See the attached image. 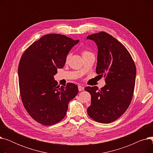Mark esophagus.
I'll return each instance as SVG.
<instances>
[{"label":"esophagus","mask_w":153,"mask_h":153,"mask_svg":"<svg viewBox=\"0 0 153 153\" xmlns=\"http://www.w3.org/2000/svg\"><path fill=\"white\" fill-rule=\"evenodd\" d=\"M78 89L79 91H82L84 90V87L83 86H81V85H79L78 86Z\"/></svg>","instance_id":"obj_1"}]
</instances>
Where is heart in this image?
Listing matches in <instances>:
<instances>
[{"label": "heart", "instance_id": "heart-1", "mask_svg": "<svg viewBox=\"0 0 153 153\" xmlns=\"http://www.w3.org/2000/svg\"><path fill=\"white\" fill-rule=\"evenodd\" d=\"M90 53H91L90 52L87 51H84L82 52V56L85 55V54H90ZM69 56H70V54H68V55L67 56V57H66V61H68V59H69Z\"/></svg>", "mask_w": 153, "mask_h": 153}]
</instances>
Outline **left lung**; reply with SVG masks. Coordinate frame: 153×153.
<instances>
[{
    "mask_svg": "<svg viewBox=\"0 0 153 153\" xmlns=\"http://www.w3.org/2000/svg\"><path fill=\"white\" fill-rule=\"evenodd\" d=\"M97 46L96 72L105 78V86L86 87L91 95L87 114L95 121L110 123L121 117L131 103L136 69L126 48L111 35L101 31L87 36Z\"/></svg>",
    "mask_w": 153,
    "mask_h": 153,
    "instance_id": "8db88e82",
    "label": "left lung"
}]
</instances>
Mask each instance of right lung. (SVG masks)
<instances>
[{"mask_svg":"<svg viewBox=\"0 0 153 153\" xmlns=\"http://www.w3.org/2000/svg\"><path fill=\"white\" fill-rule=\"evenodd\" d=\"M79 42L65 35L48 34L31 45L22 56L18 68L22 100L29 115L39 123L48 126L60 122L69 102L79 92L77 85L68 83L59 87L54 78Z\"/></svg>","mask_w":153,"mask_h":153,"instance_id":"obj_1","label":"right lung"}]
</instances>
